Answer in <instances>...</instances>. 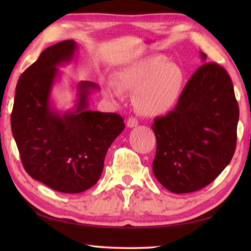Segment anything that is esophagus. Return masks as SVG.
<instances>
[{
	"mask_svg": "<svg viewBox=\"0 0 251 251\" xmlns=\"http://www.w3.org/2000/svg\"><path fill=\"white\" fill-rule=\"evenodd\" d=\"M138 124H139V122H138L137 119H134V117H129L127 120V127H129V128H134V127L138 126Z\"/></svg>",
	"mask_w": 251,
	"mask_h": 251,
	"instance_id": "34e87169",
	"label": "esophagus"
}]
</instances>
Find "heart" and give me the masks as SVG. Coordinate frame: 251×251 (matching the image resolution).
I'll use <instances>...</instances> for the list:
<instances>
[{
    "label": "heart",
    "instance_id": "b5f03b06",
    "mask_svg": "<svg viewBox=\"0 0 251 251\" xmlns=\"http://www.w3.org/2000/svg\"><path fill=\"white\" fill-rule=\"evenodd\" d=\"M184 73L175 62L163 55H152L134 60L121 68L117 82H105V92L120 97L122 89L136 92L134 102L139 113L159 116L175 108L182 92Z\"/></svg>",
    "mask_w": 251,
    "mask_h": 251
}]
</instances>
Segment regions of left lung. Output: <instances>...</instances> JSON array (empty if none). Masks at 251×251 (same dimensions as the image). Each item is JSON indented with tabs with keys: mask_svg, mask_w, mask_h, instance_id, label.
I'll list each match as a JSON object with an SVG mask.
<instances>
[{
	"mask_svg": "<svg viewBox=\"0 0 251 251\" xmlns=\"http://www.w3.org/2000/svg\"><path fill=\"white\" fill-rule=\"evenodd\" d=\"M202 61L207 56L200 52ZM238 103L227 72L208 62L185 85L175 110L154 120L153 174L176 194L201 190L225 169L235 152Z\"/></svg>",
	"mask_w": 251,
	"mask_h": 251,
	"instance_id": "1",
	"label": "left lung"
}]
</instances>
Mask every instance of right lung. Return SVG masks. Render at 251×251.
Returning <instances> with one entry per match:
<instances>
[{
    "mask_svg": "<svg viewBox=\"0 0 251 251\" xmlns=\"http://www.w3.org/2000/svg\"><path fill=\"white\" fill-rule=\"evenodd\" d=\"M77 50L76 42L67 40L41 52L18 79L10 117L25 172L61 193H81L97 183L106 152L125 128L119 114L88 109L89 96L99 90L96 83L77 84L70 110L52 102V88L61 77L58 68L70 63Z\"/></svg>",
    "mask_w": 251,
    "mask_h": 251,
    "instance_id": "1",
    "label": "right lung"
}]
</instances>
